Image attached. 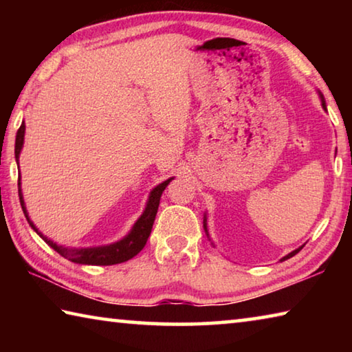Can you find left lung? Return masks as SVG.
<instances>
[{"label": "left lung", "instance_id": "8db88e82", "mask_svg": "<svg viewBox=\"0 0 352 352\" xmlns=\"http://www.w3.org/2000/svg\"><path fill=\"white\" fill-rule=\"evenodd\" d=\"M320 98H321V105H323V109L326 110V102H324V99H323V96H321L320 94ZM204 228H205V231H206V234H208V228H206V216H205V219H204ZM302 247H300V248H296V250H294V252L292 253H289L287 256H284V258L281 259V261H285V259H289V258H292V256H295L298 252H300Z\"/></svg>", "mask_w": 352, "mask_h": 352}]
</instances>
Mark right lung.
Segmentation results:
<instances>
[{"label":"right lung","mask_w":352,"mask_h":352,"mask_svg":"<svg viewBox=\"0 0 352 352\" xmlns=\"http://www.w3.org/2000/svg\"><path fill=\"white\" fill-rule=\"evenodd\" d=\"M25 129H26L25 122H21L19 132H16V138H15V160H16V164H19V158H20V153H21V148H23V142H25ZM170 180H174V178H168V180L160 183L158 186H155L151 190V195H148V200L146 204L144 212H142L141 217L136 220L133 228L130 230V233L126 237H122L121 241H118L115 243H110V245H102V247L68 248V247H63V245H57L56 242H52L51 239H47L46 236L41 234L40 231L37 230V226L34 225L32 220L29 219L26 206H25V200H23V194H21L20 177H19V195H20V204H21V208H23V212H25L29 225H31L35 233H37L51 248H54L58 254H62L63 258H67L71 262H76V264L113 265V264H121V262H126L129 259H132L133 256L138 254L141 250L144 248L148 236H151L155 216H157L160 199H162L163 190L170 183Z\"/></svg>","instance_id":"1"}]
</instances>
